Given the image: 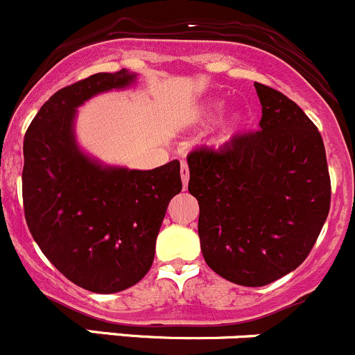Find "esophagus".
<instances>
[{
  "mask_svg": "<svg viewBox=\"0 0 355 355\" xmlns=\"http://www.w3.org/2000/svg\"><path fill=\"white\" fill-rule=\"evenodd\" d=\"M181 181H182V188H188V181H189V169L186 166V162L181 164Z\"/></svg>",
  "mask_w": 355,
  "mask_h": 355,
  "instance_id": "obj_1",
  "label": "esophagus"
}]
</instances>
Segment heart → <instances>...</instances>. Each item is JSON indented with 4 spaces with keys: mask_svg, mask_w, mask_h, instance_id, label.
Returning a JSON list of instances; mask_svg holds the SVG:
<instances>
[{
    "mask_svg": "<svg viewBox=\"0 0 355 355\" xmlns=\"http://www.w3.org/2000/svg\"><path fill=\"white\" fill-rule=\"evenodd\" d=\"M224 112V103L219 100H210L205 101V103L200 105L198 108L195 110V121L200 122V124H209V122L216 121L220 114ZM243 125V115L241 114H233L226 122L223 124L219 132V143H226L230 141L233 136L238 135V131Z\"/></svg>",
    "mask_w": 355,
    "mask_h": 355,
    "instance_id": "b5f03b06",
    "label": "heart"
}]
</instances>
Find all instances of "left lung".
<instances>
[{"label": "left lung", "instance_id": "left-lung-1", "mask_svg": "<svg viewBox=\"0 0 355 355\" xmlns=\"http://www.w3.org/2000/svg\"><path fill=\"white\" fill-rule=\"evenodd\" d=\"M254 86L261 129L188 157L203 259L241 286L269 285L297 269L321 233L331 198L318 128L283 93Z\"/></svg>", "mask_w": 355, "mask_h": 355}]
</instances>
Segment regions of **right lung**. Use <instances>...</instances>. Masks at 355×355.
<instances>
[{"label":"right lung","mask_w":355,"mask_h":355,"mask_svg":"<svg viewBox=\"0 0 355 355\" xmlns=\"http://www.w3.org/2000/svg\"><path fill=\"white\" fill-rule=\"evenodd\" d=\"M128 69L93 73L57 91L24 138L26 220L48 261L72 283L117 293L150 271L171 198L181 191L179 162L152 171L110 166L76 138L77 108L107 91L135 86Z\"/></svg>","instance_id":"obj_1"}]
</instances>
